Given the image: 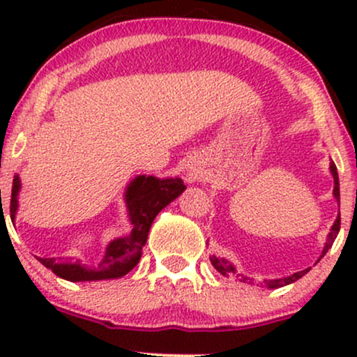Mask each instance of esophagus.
I'll list each match as a JSON object with an SVG mask.
<instances>
[{"instance_id": "1", "label": "esophagus", "mask_w": 357, "mask_h": 357, "mask_svg": "<svg viewBox=\"0 0 357 357\" xmlns=\"http://www.w3.org/2000/svg\"><path fill=\"white\" fill-rule=\"evenodd\" d=\"M188 179H190V181H196V179H199V173L198 171H191V173L188 174Z\"/></svg>"}]
</instances>
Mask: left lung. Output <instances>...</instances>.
<instances>
[{
  "mask_svg": "<svg viewBox=\"0 0 357 357\" xmlns=\"http://www.w3.org/2000/svg\"><path fill=\"white\" fill-rule=\"evenodd\" d=\"M331 173H333V176H334V196L339 199V178H337V167H335L334 162H331ZM339 230H341V215L337 216V220L334 221L333 228H331V233H329V236H327V241H326V247H324L322 257L326 255L327 250L333 247V243H334L335 236H337ZM211 264H213V267L218 270L221 275H225V277L233 275L235 278H238L240 282H243V284H250V282H252V278L241 275V273L236 272V270L233 268V265L228 264V261L225 260V258L211 257ZM309 270H310V268H305V270H302V272L294 273V275H290V277L277 278V280H265V287H267V289H278V287L289 285V284H292V282L298 280V278H301V277H304L305 273L309 272Z\"/></svg>",
  "mask_w": 357,
  "mask_h": 357,
  "instance_id": "1",
  "label": "left lung"
}]
</instances>
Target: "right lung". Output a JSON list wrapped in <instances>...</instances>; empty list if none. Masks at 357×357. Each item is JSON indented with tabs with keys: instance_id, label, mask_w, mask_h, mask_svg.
<instances>
[{
	"instance_id": "right-lung-1",
	"label": "right lung",
	"mask_w": 357,
	"mask_h": 357,
	"mask_svg": "<svg viewBox=\"0 0 357 357\" xmlns=\"http://www.w3.org/2000/svg\"><path fill=\"white\" fill-rule=\"evenodd\" d=\"M184 188L186 186L179 178L158 179L154 176H137L126 191V203L130 223H132V231L129 236L110 241L104 260L97 268H89L80 265L79 261H59L56 258H38V260L53 273L70 282L107 280V278L126 275L136 267L141 258L142 247L146 245L147 233L155 215L178 198ZM18 191L20 178L15 176L10 199L11 221L15 220L16 208H18V202H16Z\"/></svg>"
}]
</instances>
